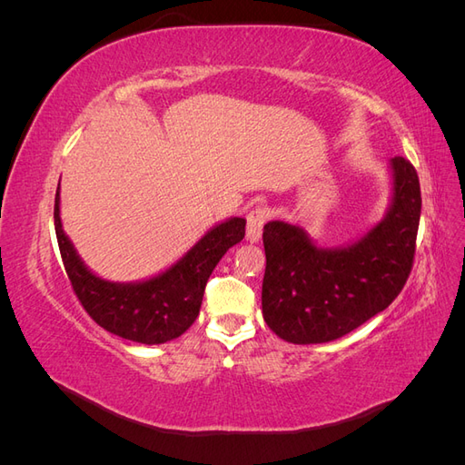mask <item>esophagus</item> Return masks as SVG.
<instances>
[{
  "mask_svg": "<svg viewBox=\"0 0 465 465\" xmlns=\"http://www.w3.org/2000/svg\"><path fill=\"white\" fill-rule=\"evenodd\" d=\"M265 219H267V211L265 209L256 207V209L250 211L248 217H246V221H248V224H246V241L248 242H252V244L260 242Z\"/></svg>",
  "mask_w": 465,
  "mask_h": 465,
  "instance_id": "obj_1",
  "label": "esophagus"
}]
</instances>
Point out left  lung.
Segmentation results:
<instances>
[{
    "instance_id": "1",
    "label": "left lung",
    "mask_w": 465,
    "mask_h": 465,
    "mask_svg": "<svg viewBox=\"0 0 465 465\" xmlns=\"http://www.w3.org/2000/svg\"><path fill=\"white\" fill-rule=\"evenodd\" d=\"M384 217L343 246L323 248L301 224L263 227L262 312L270 330L294 345L328 343L386 311L410 277L420 217L419 176L393 157Z\"/></svg>"
}]
</instances>
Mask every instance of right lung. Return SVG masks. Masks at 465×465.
Segmentation results:
<instances>
[{
  "label": "right lung",
  "mask_w": 465,
  "mask_h": 465,
  "mask_svg": "<svg viewBox=\"0 0 465 465\" xmlns=\"http://www.w3.org/2000/svg\"><path fill=\"white\" fill-rule=\"evenodd\" d=\"M54 224L65 273L89 316L122 340L161 345L176 340L198 318L207 279L227 250L244 238L246 219L229 217L217 223L171 267L128 283L98 277L81 260L62 227L60 186Z\"/></svg>",
  "instance_id": "1"
}]
</instances>
